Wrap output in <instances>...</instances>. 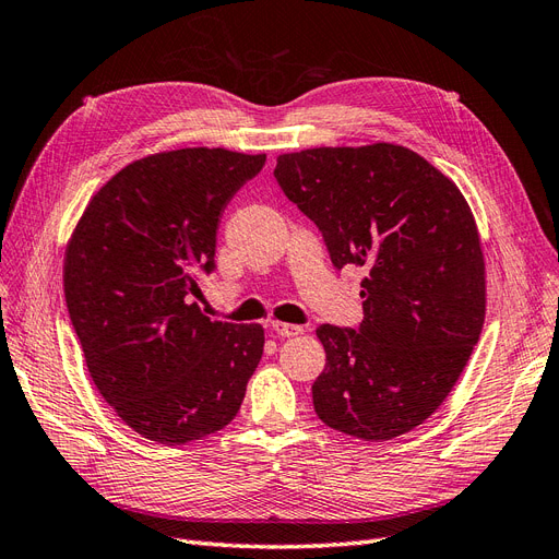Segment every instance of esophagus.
Segmentation results:
<instances>
[{
  "instance_id": "34e87169",
  "label": "esophagus",
  "mask_w": 559,
  "mask_h": 559,
  "mask_svg": "<svg viewBox=\"0 0 559 559\" xmlns=\"http://www.w3.org/2000/svg\"><path fill=\"white\" fill-rule=\"evenodd\" d=\"M273 331L280 335V337H294V335H300L302 333V326H296V324H286V321H273Z\"/></svg>"
}]
</instances>
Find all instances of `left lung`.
<instances>
[{"instance_id":"8db88e82","label":"left lung","mask_w":559,"mask_h":559,"mask_svg":"<svg viewBox=\"0 0 559 559\" xmlns=\"http://www.w3.org/2000/svg\"><path fill=\"white\" fill-rule=\"evenodd\" d=\"M284 195L319 228L331 263L359 265V329L321 324L317 417L389 441L445 401L485 321V261L460 189L399 144L319 146L277 158Z\"/></svg>"}]
</instances>
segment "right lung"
Instances as JSON below:
<instances>
[{"mask_svg":"<svg viewBox=\"0 0 559 559\" xmlns=\"http://www.w3.org/2000/svg\"><path fill=\"white\" fill-rule=\"evenodd\" d=\"M265 156L177 148L126 165L83 212L64 253V300L97 392L163 445L230 425L257 370L259 324L212 321L193 294L212 273L230 198Z\"/></svg>","mask_w":559,"mask_h":559,"instance_id":"obj_1","label":"right lung"}]
</instances>
